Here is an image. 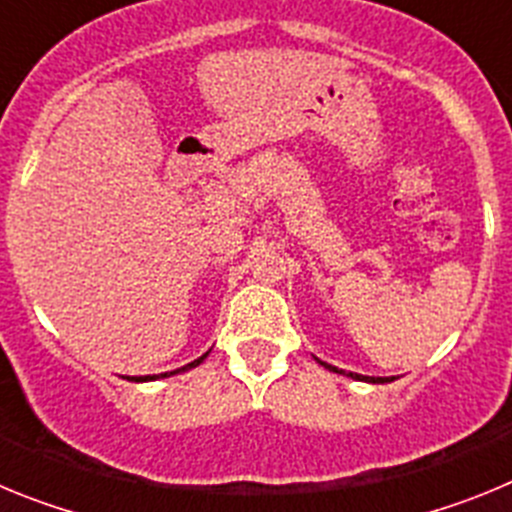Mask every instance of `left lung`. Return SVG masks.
Here are the masks:
<instances>
[{"label":"left lung","instance_id":"8db88e82","mask_svg":"<svg viewBox=\"0 0 512 512\" xmlns=\"http://www.w3.org/2000/svg\"><path fill=\"white\" fill-rule=\"evenodd\" d=\"M318 364H323L325 369H330V372H336V374H343V377L356 379V382H369V384L392 382V379H387V377H364V374H356V372H343V369H338V366H330V364H325V361H320V359H318Z\"/></svg>","mask_w":512,"mask_h":512}]
</instances>
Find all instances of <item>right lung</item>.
<instances>
[{
    "label": "right lung",
    "instance_id": "obj_1",
    "mask_svg": "<svg viewBox=\"0 0 512 512\" xmlns=\"http://www.w3.org/2000/svg\"><path fill=\"white\" fill-rule=\"evenodd\" d=\"M207 354H210V351H207ZM207 354H202L200 359H194L192 364H187V366H182V369H174V372H164V374H148V377H135V379H130V382H153V379H164V377H174V374H182V372H187V369H194V366H200L202 361L207 359Z\"/></svg>",
    "mask_w": 512,
    "mask_h": 512
}]
</instances>
